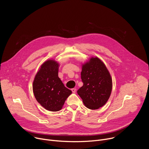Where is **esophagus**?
I'll return each mask as SVG.
<instances>
[{
	"label": "esophagus",
	"instance_id": "34e87169",
	"mask_svg": "<svg viewBox=\"0 0 149 149\" xmlns=\"http://www.w3.org/2000/svg\"><path fill=\"white\" fill-rule=\"evenodd\" d=\"M71 91H72V92L73 93H75V92H76V89H75V88H72V89H71Z\"/></svg>",
	"mask_w": 149,
	"mask_h": 149
}]
</instances>
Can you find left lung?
Masks as SVG:
<instances>
[{"mask_svg":"<svg viewBox=\"0 0 149 149\" xmlns=\"http://www.w3.org/2000/svg\"><path fill=\"white\" fill-rule=\"evenodd\" d=\"M81 79L83 86L77 93L85 106L97 110L109 100L113 87L111 75L104 63L98 57H91L82 64Z\"/></svg>","mask_w":149,"mask_h":149,"instance_id":"obj_1","label":"left lung"}]
</instances>
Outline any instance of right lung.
Here are the masks:
<instances>
[{
	"instance_id": "right-lung-1",
	"label": "right lung",
	"mask_w": 149,
	"mask_h": 149,
	"mask_svg": "<svg viewBox=\"0 0 149 149\" xmlns=\"http://www.w3.org/2000/svg\"><path fill=\"white\" fill-rule=\"evenodd\" d=\"M59 63L48 59L40 65L33 81V92L37 101L51 111L62 109L72 91L66 88L58 77Z\"/></svg>"
}]
</instances>
